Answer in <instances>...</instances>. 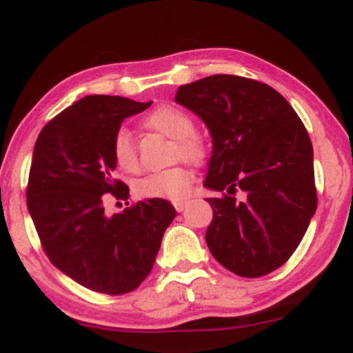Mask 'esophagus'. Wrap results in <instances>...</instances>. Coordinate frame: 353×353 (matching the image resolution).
Masks as SVG:
<instances>
[{
	"mask_svg": "<svg viewBox=\"0 0 353 353\" xmlns=\"http://www.w3.org/2000/svg\"><path fill=\"white\" fill-rule=\"evenodd\" d=\"M174 208H176L177 212H182L185 208H188V201H174Z\"/></svg>",
	"mask_w": 353,
	"mask_h": 353,
	"instance_id": "34e87169",
	"label": "esophagus"
}]
</instances>
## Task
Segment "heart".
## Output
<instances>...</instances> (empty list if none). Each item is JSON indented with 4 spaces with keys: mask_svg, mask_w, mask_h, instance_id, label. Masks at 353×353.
Masks as SVG:
<instances>
[{
    "mask_svg": "<svg viewBox=\"0 0 353 353\" xmlns=\"http://www.w3.org/2000/svg\"><path fill=\"white\" fill-rule=\"evenodd\" d=\"M144 128L159 132L176 144V156L190 163H199L205 156L204 143L194 132V121L188 112L176 106H161L154 109L151 114L143 119ZM112 157L121 171L137 172V159L134 139L131 132L121 129L116 132L112 141ZM194 182V174L184 165L152 172L136 184V192L143 197H161V199L181 201L189 196L190 185Z\"/></svg>",
    "mask_w": 353,
    "mask_h": 353,
    "instance_id": "b5f03b06",
    "label": "heart"
}]
</instances>
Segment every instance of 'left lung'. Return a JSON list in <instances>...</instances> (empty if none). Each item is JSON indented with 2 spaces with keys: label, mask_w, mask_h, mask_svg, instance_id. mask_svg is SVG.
<instances>
[{
  "label": "left lung",
  "mask_w": 353,
  "mask_h": 353,
  "mask_svg": "<svg viewBox=\"0 0 353 353\" xmlns=\"http://www.w3.org/2000/svg\"><path fill=\"white\" fill-rule=\"evenodd\" d=\"M176 103L212 137L204 188L224 196L205 199L214 210L210 254L241 277L279 269L317 209L314 149L297 112L274 88L232 74L184 84Z\"/></svg>",
  "instance_id": "8db88e82"
}]
</instances>
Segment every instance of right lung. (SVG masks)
Listing matches in <instances>:
<instances>
[{"mask_svg": "<svg viewBox=\"0 0 353 353\" xmlns=\"http://www.w3.org/2000/svg\"><path fill=\"white\" fill-rule=\"evenodd\" d=\"M152 104L91 94L59 112L39 132L28 181V210L44 252L61 272L94 292L128 294L152 270L171 202L154 197L124 212H104L109 199H128L112 177V141L121 123Z\"/></svg>", "mask_w": 353, "mask_h": 353, "instance_id": "add662e5", "label": "right lung"}]
</instances>
